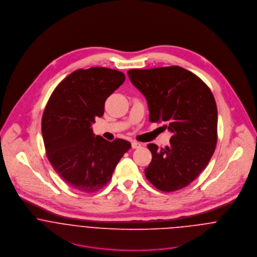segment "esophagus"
<instances>
[{"mask_svg":"<svg viewBox=\"0 0 257 257\" xmlns=\"http://www.w3.org/2000/svg\"><path fill=\"white\" fill-rule=\"evenodd\" d=\"M141 147H142V145H141L140 143H138V142H136V141H133V142H132V147H133L134 149L140 148Z\"/></svg>","mask_w":257,"mask_h":257,"instance_id":"1","label":"esophagus"}]
</instances>
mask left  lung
I'll return each instance as SVG.
<instances>
[{"instance_id": "left-lung-1", "label": "left lung", "mask_w": 257, "mask_h": 257, "mask_svg": "<svg viewBox=\"0 0 257 257\" xmlns=\"http://www.w3.org/2000/svg\"><path fill=\"white\" fill-rule=\"evenodd\" d=\"M146 97L151 122L163 121L172 133L170 145L147 147L152 154L147 180L162 192L180 190L207 167L218 140V110L210 88L179 66L127 71Z\"/></svg>"}]
</instances>
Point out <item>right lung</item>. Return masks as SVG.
I'll return each mask as SVG.
<instances>
[{"mask_svg": "<svg viewBox=\"0 0 257 257\" xmlns=\"http://www.w3.org/2000/svg\"><path fill=\"white\" fill-rule=\"evenodd\" d=\"M124 80V74L114 69H78L58 84L45 106L41 132L46 156L73 189L93 193L104 188L132 147L124 140L95 137L91 127L104 114L108 97Z\"/></svg>", "mask_w": 257, "mask_h": 257, "instance_id": "obj_1", "label": "right lung"}]
</instances>
